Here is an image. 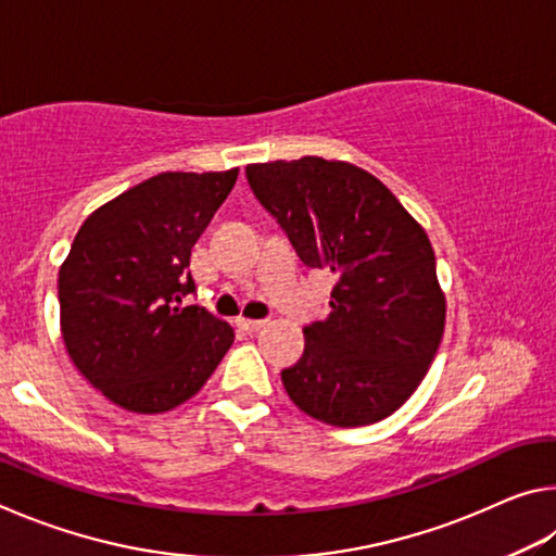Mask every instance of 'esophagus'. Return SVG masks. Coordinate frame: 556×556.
I'll list each match as a JSON object with an SVG mask.
<instances>
[{
  "label": "esophagus",
  "mask_w": 556,
  "mask_h": 556,
  "mask_svg": "<svg viewBox=\"0 0 556 556\" xmlns=\"http://www.w3.org/2000/svg\"><path fill=\"white\" fill-rule=\"evenodd\" d=\"M265 326V321H257V318H238V328L244 333H255Z\"/></svg>",
  "instance_id": "34e87169"
}]
</instances>
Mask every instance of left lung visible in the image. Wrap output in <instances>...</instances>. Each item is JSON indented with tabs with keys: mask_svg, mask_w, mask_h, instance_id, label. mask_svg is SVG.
Instances as JSON below:
<instances>
[{
	"mask_svg": "<svg viewBox=\"0 0 556 556\" xmlns=\"http://www.w3.org/2000/svg\"><path fill=\"white\" fill-rule=\"evenodd\" d=\"M244 174L299 260L336 275L331 314L304 328V355L281 370L291 402L331 427L390 417L425 380L444 336L427 232L388 186L351 164L304 156Z\"/></svg>",
	"mask_w": 556,
	"mask_h": 556,
	"instance_id": "8db88e82",
	"label": "left lung"
}]
</instances>
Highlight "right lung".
<instances>
[{
  "instance_id": "1",
  "label": "right lung",
  "mask_w": 556,
  "mask_h": 556,
  "mask_svg": "<svg viewBox=\"0 0 556 556\" xmlns=\"http://www.w3.org/2000/svg\"><path fill=\"white\" fill-rule=\"evenodd\" d=\"M238 168L166 172L80 225L59 271L63 343L92 388L156 414L199 392L235 341L195 294L191 248L228 199Z\"/></svg>"
}]
</instances>
